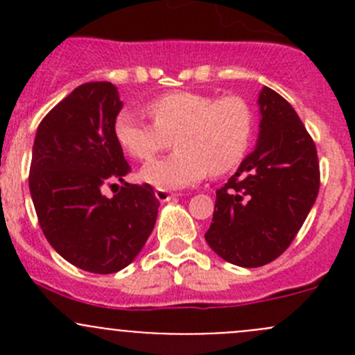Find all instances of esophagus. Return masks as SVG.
Returning <instances> with one entry per match:
<instances>
[{
	"mask_svg": "<svg viewBox=\"0 0 355 355\" xmlns=\"http://www.w3.org/2000/svg\"><path fill=\"white\" fill-rule=\"evenodd\" d=\"M155 196H156L157 200L164 202V200H170L171 198H175V196H177V194H173V192L166 191V189H159V187H157L156 191H155Z\"/></svg>",
	"mask_w": 355,
	"mask_h": 355,
	"instance_id": "esophagus-1",
	"label": "esophagus"
}]
</instances>
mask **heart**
<instances>
[{
  "label": "heart",
  "instance_id": "heart-1",
  "mask_svg": "<svg viewBox=\"0 0 355 355\" xmlns=\"http://www.w3.org/2000/svg\"><path fill=\"white\" fill-rule=\"evenodd\" d=\"M153 123L130 111L114 118L118 146L137 161H149L173 141L177 151L142 168V180L159 189H182L207 173L221 177L244 161L254 132V111L242 96L175 91L146 105Z\"/></svg>",
  "mask_w": 355,
  "mask_h": 355
}]
</instances>
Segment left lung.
<instances>
[{
    "label": "left lung",
    "mask_w": 355,
    "mask_h": 355,
    "mask_svg": "<svg viewBox=\"0 0 355 355\" xmlns=\"http://www.w3.org/2000/svg\"><path fill=\"white\" fill-rule=\"evenodd\" d=\"M256 149L216 191L211 249L232 264L257 268L288 249L320 192V163L299 114L273 89L259 94Z\"/></svg>",
    "instance_id": "obj_1"
}]
</instances>
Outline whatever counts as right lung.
Segmentation results:
<instances>
[{"instance_id":"1","label":"right lung","mask_w":355,"mask_h":355,"mask_svg":"<svg viewBox=\"0 0 355 355\" xmlns=\"http://www.w3.org/2000/svg\"><path fill=\"white\" fill-rule=\"evenodd\" d=\"M121 106L111 82L78 85L42 118L32 148L28 189L42 234L68 263L98 275L135 259L159 207L149 184H125L111 199L101 192L130 171L113 134Z\"/></svg>"}]
</instances>
